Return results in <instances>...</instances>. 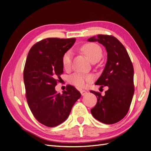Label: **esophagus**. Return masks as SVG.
Wrapping results in <instances>:
<instances>
[{
  "label": "esophagus",
  "instance_id": "34e87169",
  "mask_svg": "<svg viewBox=\"0 0 151 151\" xmlns=\"http://www.w3.org/2000/svg\"><path fill=\"white\" fill-rule=\"evenodd\" d=\"M80 92H81L82 96H84L87 93V91L84 89H80Z\"/></svg>",
  "mask_w": 151,
  "mask_h": 151
}]
</instances>
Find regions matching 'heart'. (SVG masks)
<instances>
[{
    "label": "heart",
    "instance_id": "b5f03b06",
    "mask_svg": "<svg viewBox=\"0 0 151 151\" xmlns=\"http://www.w3.org/2000/svg\"><path fill=\"white\" fill-rule=\"evenodd\" d=\"M81 52L93 63L96 62L102 57L103 51L98 45L93 43H86L81 48ZM72 53L70 50L66 52L62 57V64L65 68H70L72 64ZM93 77L91 75H86L81 73H75L69 77L70 83L79 88H83L87 82L92 81Z\"/></svg>",
    "mask_w": 151,
    "mask_h": 151
}]
</instances>
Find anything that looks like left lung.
<instances>
[{"label":"left lung","instance_id":"left-lung-1","mask_svg":"<svg viewBox=\"0 0 151 151\" xmlns=\"http://www.w3.org/2000/svg\"><path fill=\"white\" fill-rule=\"evenodd\" d=\"M98 42L106 48L107 62L96 85L108 86L104 96L94 91L97 103L91 109L95 119L105 124H113L127 114L134 93V67L127 50L111 35H98L88 40Z\"/></svg>","mask_w":151,"mask_h":151}]
</instances>
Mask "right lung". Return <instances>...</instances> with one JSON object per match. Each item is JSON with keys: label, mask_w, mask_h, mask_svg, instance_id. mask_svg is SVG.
Wrapping results in <instances>:
<instances>
[{"label": "right lung", "mask_w": 151, "mask_h": 151, "mask_svg": "<svg viewBox=\"0 0 151 151\" xmlns=\"http://www.w3.org/2000/svg\"><path fill=\"white\" fill-rule=\"evenodd\" d=\"M76 38H48L40 41L29 51L24 68V83L28 106L42 124L54 127L64 122L81 94L67 85L60 94L55 89L63 74L62 57Z\"/></svg>", "instance_id": "1"}]
</instances>
